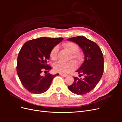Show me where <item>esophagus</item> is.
<instances>
[{
    "mask_svg": "<svg viewBox=\"0 0 122 122\" xmlns=\"http://www.w3.org/2000/svg\"><path fill=\"white\" fill-rule=\"evenodd\" d=\"M60 75L61 76H63V77H67V75H65V74H60Z\"/></svg>",
    "mask_w": 122,
    "mask_h": 122,
    "instance_id": "1",
    "label": "esophagus"
}]
</instances>
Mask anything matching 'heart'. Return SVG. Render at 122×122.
Here are the masks:
<instances>
[{"label":"heart","instance_id":"1","mask_svg":"<svg viewBox=\"0 0 122 122\" xmlns=\"http://www.w3.org/2000/svg\"><path fill=\"white\" fill-rule=\"evenodd\" d=\"M62 46L70 53V59H72L77 64L81 61L82 55L78 51L79 47L77 44L72 42H67L62 44ZM58 50V47L55 46L51 51L50 57L52 60L55 61L57 59ZM75 68L76 65L73 61H70L67 62L58 61L54 64L53 66L54 71L62 74H68L73 71Z\"/></svg>","mask_w":122,"mask_h":122}]
</instances>
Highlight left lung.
<instances>
[{"label": "left lung", "instance_id": "1", "mask_svg": "<svg viewBox=\"0 0 122 122\" xmlns=\"http://www.w3.org/2000/svg\"><path fill=\"white\" fill-rule=\"evenodd\" d=\"M78 44L82 49L84 61L76 72L84 75L83 78L74 77V81L68 86L69 90L77 95L87 94L97 86L104 71V58L101 49L97 44L83 36H78L67 39Z\"/></svg>", "mask_w": 122, "mask_h": 122}]
</instances>
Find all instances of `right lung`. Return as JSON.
Here are the masks:
<instances>
[{"label":"right lung","instance_id":"right-lung-1","mask_svg":"<svg viewBox=\"0 0 122 122\" xmlns=\"http://www.w3.org/2000/svg\"><path fill=\"white\" fill-rule=\"evenodd\" d=\"M63 40L62 38L42 37L26 42L17 58V72L23 86L34 94H42L49 88L55 76L48 73L42 76L43 70H50L47 65L51 51Z\"/></svg>","mask_w":122,"mask_h":122}]
</instances>
